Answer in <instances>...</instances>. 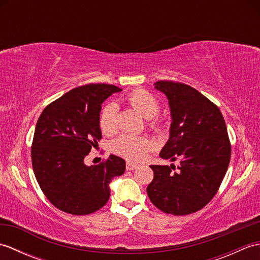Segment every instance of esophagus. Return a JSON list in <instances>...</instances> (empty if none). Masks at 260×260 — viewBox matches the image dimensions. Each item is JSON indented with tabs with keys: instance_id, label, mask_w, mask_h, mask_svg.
I'll return each mask as SVG.
<instances>
[{
	"instance_id": "obj_1",
	"label": "esophagus",
	"mask_w": 260,
	"mask_h": 260,
	"mask_svg": "<svg viewBox=\"0 0 260 260\" xmlns=\"http://www.w3.org/2000/svg\"><path fill=\"white\" fill-rule=\"evenodd\" d=\"M137 168H139V165L133 163V162H127L126 163V170L127 171H133V170H135Z\"/></svg>"
}]
</instances>
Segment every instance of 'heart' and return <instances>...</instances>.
Listing matches in <instances>:
<instances>
[{
  "label": "heart",
  "mask_w": 260,
  "mask_h": 260,
  "mask_svg": "<svg viewBox=\"0 0 260 260\" xmlns=\"http://www.w3.org/2000/svg\"><path fill=\"white\" fill-rule=\"evenodd\" d=\"M128 102L137 113L146 119H152L158 114L161 105L155 96L143 89L134 90L128 96ZM117 105L110 103L106 105L99 116V127L105 134H114L117 131ZM152 129H161L158 121L150 123ZM153 143L144 136L123 135L116 140L113 144V150L118 155L135 162H141L145 158L148 151H151Z\"/></svg>",
  "instance_id": "1"
}]
</instances>
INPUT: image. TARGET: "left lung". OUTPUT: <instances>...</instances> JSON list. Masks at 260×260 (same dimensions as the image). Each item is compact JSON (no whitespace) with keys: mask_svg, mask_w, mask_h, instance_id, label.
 <instances>
[{"mask_svg":"<svg viewBox=\"0 0 260 260\" xmlns=\"http://www.w3.org/2000/svg\"><path fill=\"white\" fill-rule=\"evenodd\" d=\"M157 90L169 99L172 123L170 139L159 157L179 167L151 165L153 181L147 186L152 203L161 211L185 215L212 200L227 172L231 145L223 116L217 105L182 82L157 81Z\"/></svg>","mask_w":260,"mask_h":260,"instance_id":"1","label":"left lung"}]
</instances>
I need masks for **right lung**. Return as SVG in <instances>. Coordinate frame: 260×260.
<instances>
[{
  "mask_svg": "<svg viewBox=\"0 0 260 260\" xmlns=\"http://www.w3.org/2000/svg\"><path fill=\"white\" fill-rule=\"evenodd\" d=\"M121 89L114 85L89 84L74 88L43 109L36 126L31 157L36 179L54 207L85 215L107 203L109 183L125 172V161L109 155L87 167L84 159L102 139V104Z\"/></svg>",
  "mask_w": 260,
  "mask_h": 260,
  "instance_id": "obj_1",
  "label": "right lung"
}]
</instances>
